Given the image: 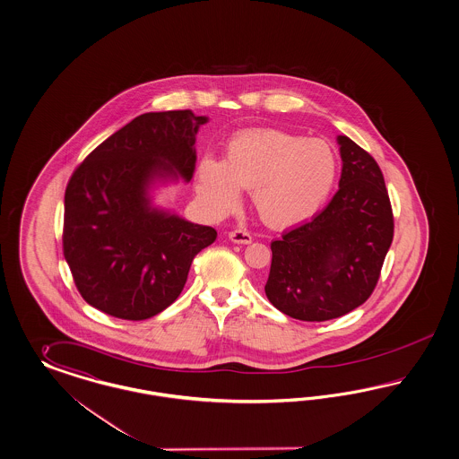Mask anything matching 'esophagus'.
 <instances>
[{
	"label": "esophagus",
	"instance_id": "1",
	"mask_svg": "<svg viewBox=\"0 0 459 459\" xmlns=\"http://www.w3.org/2000/svg\"><path fill=\"white\" fill-rule=\"evenodd\" d=\"M229 238L236 244H251L253 242V236L246 230H232V232H229Z\"/></svg>",
	"mask_w": 459,
	"mask_h": 459
}]
</instances>
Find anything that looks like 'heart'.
I'll use <instances>...</instances> for the list:
<instances>
[{
  "label": "heart",
  "mask_w": 459,
  "mask_h": 459,
  "mask_svg": "<svg viewBox=\"0 0 459 459\" xmlns=\"http://www.w3.org/2000/svg\"><path fill=\"white\" fill-rule=\"evenodd\" d=\"M337 179V156L322 139L259 128L236 135L225 160L205 158L196 168V195L212 215L240 202V188L253 190V205L274 229H293L314 219Z\"/></svg>",
  "instance_id": "heart-1"
}]
</instances>
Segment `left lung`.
Returning <instances> with one entry per match:
<instances>
[{"label":"left lung","mask_w":459,"mask_h":459,"mask_svg":"<svg viewBox=\"0 0 459 459\" xmlns=\"http://www.w3.org/2000/svg\"><path fill=\"white\" fill-rule=\"evenodd\" d=\"M342 173L331 204L271 242L268 300L285 316L324 322L363 305L394 240V213L377 160L337 137Z\"/></svg>","instance_id":"8db88e82"}]
</instances>
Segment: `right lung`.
Masks as SVG:
<instances>
[{"label": "right lung", "instance_id": "right-lung-1", "mask_svg": "<svg viewBox=\"0 0 459 459\" xmlns=\"http://www.w3.org/2000/svg\"><path fill=\"white\" fill-rule=\"evenodd\" d=\"M191 110L143 113L100 143L64 196V257L81 297L124 320L158 316L183 291L195 255L217 230L152 204L158 185L188 183L196 134Z\"/></svg>", "mask_w": 459, "mask_h": 459}]
</instances>
